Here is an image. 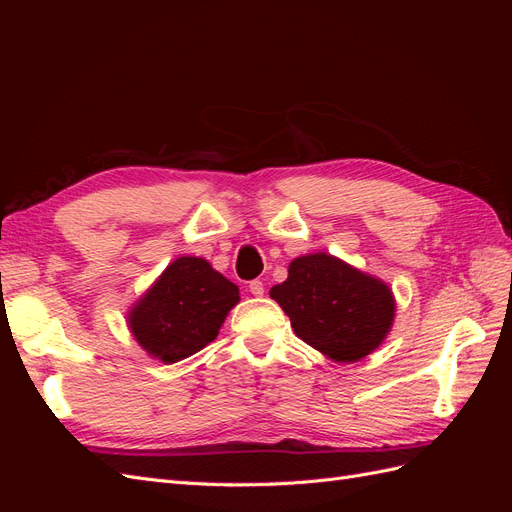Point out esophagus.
<instances>
[{"instance_id":"34e87169","label":"esophagus","mask_w":512,"mask_h":512,"mask_svg":"<svg viewBox=\"0 0 512 512\" xmlns=\"http://www.w3.org/2000/svg\"><path fill=\"white\" fill-rule=\"evenodd\" d=\"M250 292L254 294V297H262V294H265V284H262L260 280L250 282Z\"/></svg>"}]
</instances>
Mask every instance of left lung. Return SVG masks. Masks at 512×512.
I'll list each match as a JSON object with an SVG mask.
<instances>
[{"instance_id":"left-lung-1","label":"left lung","mask_w":512,"mask_h":512,"mask_svg":"<svg viewBox=\"0 0 512 512\" xmlns=\"http://www.w3.org/2000/svg\"><path fill=\"white\" fill-rule=\"evenodd\" d=\"M294 333L337 363H354L389 333L395 301L389 286L329 254L294 258L288 280L271 288Z\"/></svg>"}]
</instances>
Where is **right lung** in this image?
<instances>
[{
    "mask_svg": "<svg viewBox=\"0 0 512 512\" xmlns=\"http://www.w3.org/2000/svg\"><path fill=\"white\" fill-rule=\"evenodd\" d=\"M239 288L203 258L183 256L168 265L160 280L130 314V329L151 356L177 363L218 337Z\"/></svg>",
    "mask_w": 512,
    "mask_h": 512,
    "instance_id": "obj_1",
    "label": "right lung"
}]
</instances>
